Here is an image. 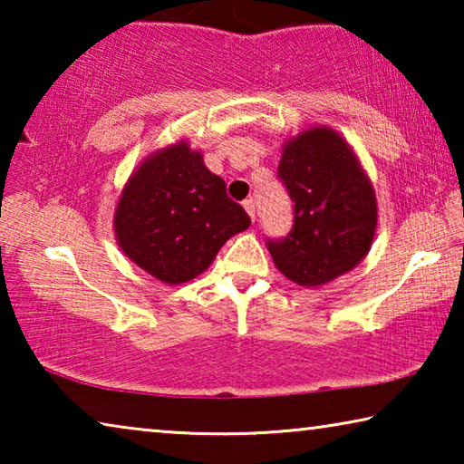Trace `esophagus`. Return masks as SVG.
Segmentation results:
<instances>
[{
	"label": "esophagus",
	"mask_w": 464,
	"mask_h": 464,
	"mask_svg": "<svg viewBox=\"0 0 464 464\" xmlns=\"http://www.w3.org/2000/svg\"><path fill=\"white\" fill-rule=\"evenodd\" d=\"M243 208L247 210L251 221H256V202H254V198H247L246 202H243Z\"/></svg>",
	"instance_id": "esophagus-1"
}]
</instances>
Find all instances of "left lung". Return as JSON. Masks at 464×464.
<instances>
[{
	"instance_id": "1",
	"label": "left lung",
	"mask_w": 464,
	"mask_h": 464,
	"mask_svg": "<svg viewBox=\"0 0 464 464\" xmlns=\"http://www.w3.org/2000/svg\"><path fill=\"white\" fill-rule=\"evenodd\" d=\"M278 179L293 200V229L266 239L276 268L296 285L319 286L350 272L372 246L376 198L350 145L332 129L288 140Z\"/></svg>"
}]
</instances>
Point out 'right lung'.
<instances>
[{"label": "right lung", "mask_w": 464, "mask_h": 464, "mask_svg": "<svg viewBox=\"0 0 464 464\" xmlns=\"http://www.w3.org/2000/svg\"><path fill=\"white\" fill-rule=\"evenodd\" d=\"M249 217L227 186L188 143L147 157L124 186L114 231L139 268L168 285H182L208 268Z\"/></svg>", "instance_id": "add662e5"}]
</instances>
